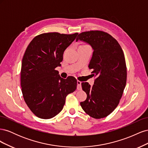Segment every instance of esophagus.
<instances>
[{
    "label": "esophagus",
    "mask_w": 148,
    "mask_h": 148,
    "mask_svg": "<svg viewBox=\"0 0 148 148\" xmlns=\"http://www.w3.org/2000/svg\"><path fill=\"white\" fill-rule=\"evenodd\" d=\"M77 89L78 90L82 89V82L80 81H77Z\"/></svg>",
    "instance_id": "1"
}]
</instances>
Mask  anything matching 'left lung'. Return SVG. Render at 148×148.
Wrapping results in <instances>:
<instances>
[{
  "mask_svg": "<svg viewBox=\"0 0 148 148\" xmlns=\"http://www.w3.org/2000/svg\"><path fill=\"white\" fill-rule=\"evenodd\" d=\"M78 40L93 50L89 64L96 79L92 86L82 83L87 98L80 102L83 110L91 117H107L115 110L126 86L127 68L124 53L119 42L104 31H90L78 34Z\"/></svg>",
  "mask_w": 148,
  "mask_h": 148,
  "instance_id": "left-lung-1",
  "label": "left lung"
}]
</instances>
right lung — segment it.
Segmentation results:
<instances>
[{
	"instance_id": "add662e5",
	"label": "right lung",
	"mask_w": 148,
	"mask_h": 148,
	"mask_svg": "<svg viewBox=\"0 0 148 148\" xmlns=\"http://www.w3.org/2000/svg\"><path fill=\"white\" fill-rule=\"evenodd\" d=\"M78 34L43 33L26 49L21 69V90L26 104L39 118L55 117L63 109L66 96L77 89V79L61 78L55 69L61 66L65 50Z\"/></svg>"
}]
</instances>
